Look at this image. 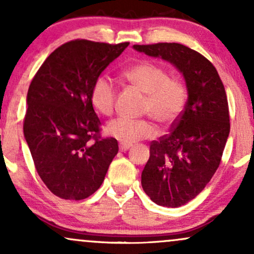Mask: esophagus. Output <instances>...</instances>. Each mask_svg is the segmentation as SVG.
I'll return each mask as SVG.
<instances>
[{
	"instance_id": "esophagus-1",
	"label": "esophagus",
	"mask_w": 254,
	"mask_h": 254,
	"mask_svg": "<svg viewBox=\"0 0 254 254\" xmlns=\"http://www.w3.org/2000/svg\"><path fill=\"white\" fill-rule=\"evenodd\" d=\"M130 147H131L130 144H124V143L119 144V149H121V151H127V150H129Z\"/></svg>"
}]
</instances>
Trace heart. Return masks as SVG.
<instances>
[{
  "instance_id": "1",
  "label": "heart",
  "mask_w": 254,
  "mask_h": 254,
  "mask_svg": "<svg viewBox=\"0 0 254 254\" xmlns=\"http://www.w3.org/2000/svg\"><path fill=\"white\" fill-rule=\"evenodd\" d=\"M124 76L131 84L147 94L144 112L157 123L171 125L180 117L186 104V87L178 78L168 77V72L155 63L143 61L125 70ZM90 101L94 109L104 116L115 110L116 89L109 78L98 77L90 89ZM105 132L124 144L135 143L155 135L154 124L147 119L117 118L107 123Z\"/></svg>"
}]
</instances>
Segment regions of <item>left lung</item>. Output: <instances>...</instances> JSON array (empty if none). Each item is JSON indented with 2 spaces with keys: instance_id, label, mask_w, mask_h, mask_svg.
<instances>
[{
  "instance_id": "obj_1",
  "label": "left lung",
  "mask_w": 254,
  "mask_h": 254,
  "mask_svg": "<svg viewBox=\"0 0 254 254\" xmlns=\"http://www.w3.org/2000/svg\"><path fill=\"white\" fill-rule=\"evenodd\" d=\"M171 63L183 75L188 101L171 133L153 141L142 188L157 205L178 208L198 196L218 168L229 136L226 90L205 57L178 43L133 45Z\"/></svg>"
}]
</instances>
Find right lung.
I'll use <instances>...</instances> for the list:
<instances>
[{
    "mask_svg": "<svg viewBox=\"0 0 254 254\" xmlns=\"http://www.w3.org/2000/svg\"><path fill=\"white\" fill-rule=\"evenodd\" d=\"M72 40L42 64L27 93L24 136L36 170L52 193L80 200L103 184L118 153L116 138H101L90 89L127 48Z\"/></svg>",
    "mask_w": 254,
    "mask_h": 254,
    "instance_id": "obj_1",
    "label": "right lung"
}]
</instances>
